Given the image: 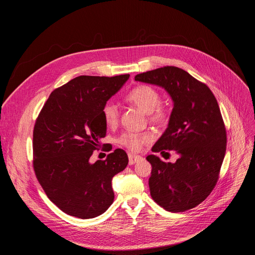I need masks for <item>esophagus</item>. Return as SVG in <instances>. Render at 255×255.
<instances>
[{
    "mask_svg": "<svg viewBox=\"0 0 255 255\" xmlns=\"http://www.w3.org/2000/svg\"><path fill=\"white\" fill-rule=\"evenodd\" d=\"M128 157H129V164H130V165H132V164H134V163L140 161L141 158H142V157L139 156V155H134V154H131V153L128 154Z\"/></svg>",
    "mask_w": 255,
    "mask_h": 255,
    "instance_id": "esophagus-1",
    "label": "esophagus"
}]
</instances>
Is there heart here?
Returning <instances> with one entry per match:
<instances>
[{"mask_svg":"<svg viewBox=\"0 0 255 255\" xmlns=\"http://www.w3.org/2000/svg\"><path fill=\"white\" fill-rule=\"evenodd\" d=\"M125 99L128 103L136 106L144 113L148 114L151 122L161 124L167 121V109L160 105V95L153 87L148 85H139L132 89L126 95ZM102 114L105 122L108 125L113 126L118 122L119 109L115 103L109 101L104 104ZM149 141L150 135L147 133L127 132L119 138V142L132 151H139Z\"/></svg>","mask_w":255,"mask_h":255,"instance_id":"1","label":"heart"}]
</instances>
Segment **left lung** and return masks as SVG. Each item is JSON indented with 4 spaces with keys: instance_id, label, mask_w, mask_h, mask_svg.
Segmentation results:
<instances>
[{
    "instance_id": "8db88e82",
    "label": "left lung",
    "mask_w": 255,
    "mask_h": 255,
    "mask_svg": "<svg viewBox=\"0 0 255 255\" xmlns=\"http://www.w3.org/2000/svg\"><path fill=\"white\" fill-rule=\"evenodd\" d=\"M135 81L163 88L173 102L168 125L152 151L178 158L164 162L150 154V195L169 212H184L201 204L213 191L226 152V129L211 90L186 70L164 66L135 77Z\"/></svg>"
}]
</instances>
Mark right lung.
<instances>
[{"instance_id": "right-lung-1", "label": "right lung", "mask_w": 255, "mask_h": 255, "mask_svg": "<svg viewBox=\"0 0 255 255\" xmlns=\"http://www.w3.org/2000/svg\"><path fill=\"white\" fill-rule=\"evenodd\" d=\"M129 77L71 80L50 94L36 120V177L49 200L70 216L92 219L114 201L112 178L127 166V153L118 148L105 160L92 163L90 158L107 132L102 108Z\"/></svg>"}]
</instances>
